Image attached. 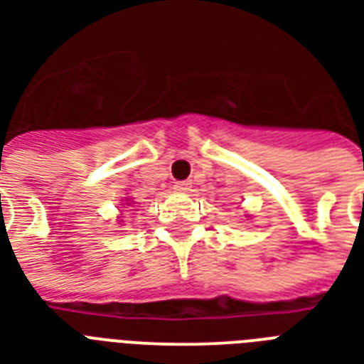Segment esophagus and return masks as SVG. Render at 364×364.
<instances>
[{
    "label": "esophagus",
    "mask_w": 364,
    "mask_h": 364,
    "mask_svg": "<svg viewBox=\"0 0 364 364\" xmlns=\"http://www.w3.org/2000/svg\"><path fill=\"white\" fill-rule=\"evenodd\" d=\"M173 188H176L177 193H187L188 188H191V183H188V181H177L176 185H173Z\"/></svg>",
    "instance_id": "1"
}]
</instances>
